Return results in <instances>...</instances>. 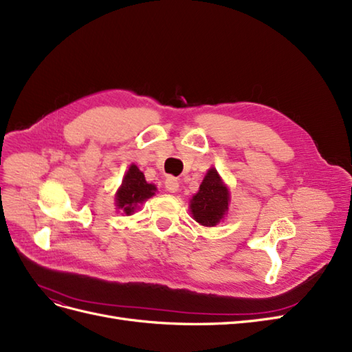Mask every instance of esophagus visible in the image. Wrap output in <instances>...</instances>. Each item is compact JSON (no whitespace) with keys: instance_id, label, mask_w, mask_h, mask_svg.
Returning <instances> with one entry per match:
<instances>
[{"instance_id":"1","label":"esophagus","mask_w":352,"mask_h":352,"mask_svg":"<svg viewBox=\"0 0 352 352\" xmlns=\"http://www.w3.org/2000/svg\"><path fill=\"white\" fill-rule=\"evenodd\" d=\"M164 186H166V189L168 190V192H177V189H179V180H177L176 177H173V176H168V177L166 179Z\"/></svg>"}]
</instances>
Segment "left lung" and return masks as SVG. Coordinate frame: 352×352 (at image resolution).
Returning <instances> with one entry per match:
<instances>
[{"label":"left lung","mask_w":352,"mask_h":352,"mask_svg":"<svg viewBox=\"0 0 352 352\" xmlns=\"http://www.w3.org/2000/svg\"><path fill=\"white\" fill-rule=\"evenodd\" d=\"M229 206V190L223 185L217 170L210 168L190 201V212L202 226H216L225 216Z\"/></svg>","instance_id":"left-lung-1"}]
</instances>
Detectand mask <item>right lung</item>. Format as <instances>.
Returning a JSON list of instances; mask_svg holds the SVG:
<instances>
[{
	"label": "right lung",
	"mask_w": 352,
	"mask_h": 352,
	"mask_svg": "<svg viewBox=\"0 0 352 352\" xmlns=\"http://www.w3.org/2000/svg\"><path fill=\"white\" fill-rule=\"evenodd\" d=\"M154 190L155 186L148 184L141 170L132 164L123 177L120 189L117 190V208L123 210L124 214L129 216L135 211L138 204H141V202L154 195Z\"/></svg>",
	"instance_id": "1"
}]
</instances>
